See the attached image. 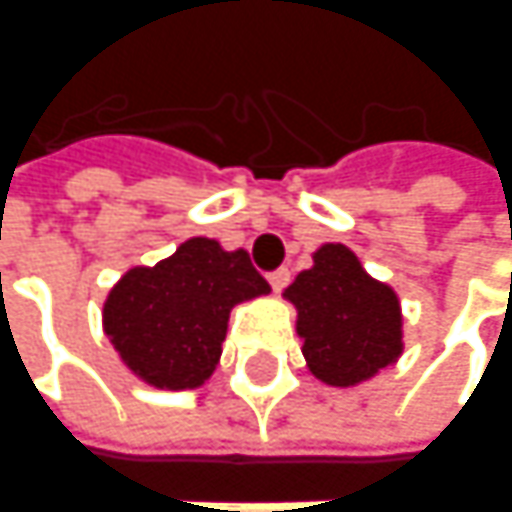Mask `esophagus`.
I'll return each mask as SVG.
<instances>
[{
    "mask_svg": "<svg viewBox=\"0 0 512 512\" xmlns=\"http://www.w3.org/2000/svg\"><path fill=\"white\" fill-rule=\"evenodd\" d=\"M267 281H270V287L276 292H281L287 284H290V270L287 267H278V270H273L270 276H267Z\"/></svg>",
    "mask_w": 512,
    "mask_h": 512,
    "instance_id": "esophagus-1",
    "label": "esophagus"
}]
</instances>
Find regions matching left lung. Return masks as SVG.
<instances>
[{
  "label": "left lung",
  "mask_w": 512,
  "mask_h": 512,
  "mask_svg": "<svg viewBox=\"0 0 512 512\" xmlns=\"http://www.w3.org/2000/svg\"><path fill=\"white\" fill-rule=\"evenodd\" d=\"M284 295L298 309L303 357L320 382H365L401 354L396 292L373 281L345 245H323Z\"/></svg>",
  "instance_id": "8db88e82"
}]
</instances>
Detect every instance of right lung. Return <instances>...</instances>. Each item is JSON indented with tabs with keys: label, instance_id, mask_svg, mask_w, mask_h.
<instances>
[{
	"label": "right lung",
	"instance_id": "right-lung-1",
	"mask_svg": "<svg viewBox=\"0 0 512 512\" xmlns=\"http://www.w3.org/2000/svg\"><path fill=\"white\" fill-rule=\"evenodd\" d=\"M270 292L245 250L195 236L155 267H133L105 301V334L144 382L186 390L209 379L228 315Z\"/></svg>",
	"mask_w": 512,
	"mask_h": 512
}]
</instances>
